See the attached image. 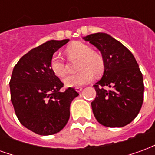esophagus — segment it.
I'll list each match as a JSON object with an SVG mask.
<instances>
[{
	"instance_id": "esophagus-1",
	"label": "esophagus",
	"mask_w": 155,
	"mask_h": 155,
	"mask_svg": "<svg viewBox=\"0 0 155 155\" xmlns=\"http://www.w3.org/2000/svg\"><path fill=\"white\" fill-rule=\"evenodd\" d=\"M82 89H83L82 87H76L75 88V91H77V92H81L82 91Z\"/></svg>"
}]
</instances>
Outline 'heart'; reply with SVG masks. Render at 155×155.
I'll list each match as a JSON object with an SVG mask.
<instances>
[{
	"mask_svg": "<svg viewBox=\"0 0 155 155\" xmlns=\"http://www.w3.org/2000/svg\"><path fill=\"white\" fill-rule=\"evenodd\" d=\"M66 53L71 60L80 61L78 64V71L80 72L64 78L63 82L65 86L76 87L84 85L93 80L94 74L100 75L104 72V58L97 52L92 51L87 45L81 42L73 43L68 46ZM50 67L58 77H63L66 74V64L59 54H54L51 57Z\"/></svg>",
	"mask_w": 155,
	"mask_h": 155,
	"instance_id": "obj_1",
	"label": "heart"
}]
</instances>
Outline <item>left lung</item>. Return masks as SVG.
I'll use <instances>...</instances> for the list:
<instances>
[{"mask_svg":"<svg viewBox=\"0 0 155 155\" xmlns=\"http://www.w3.org/2000/svg\"><path fill=\"white\" fill-rule=\"evenodd\" d=\"M83 39L101 51L104 61L103 76L94 84L96 97L91 107L94 117L104 126H125L143 104L144 86L139 64L123 44L108 34L94 33Z\"/></svg>","mask_w":155,"mask_h":155,"instance_id":"8db88e82","label":"left lung"}]
</instances>
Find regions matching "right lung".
Returning <instances> with one entry per match:
<instances>
[{
	"instance_id": "obj_1",
	"label": "right lung",
	"mask_w": 155,
	"mask_h": 155,
	"mask_svg": "<svg viewBox=\"0 0 155 155\" xmlns=\"http://www.w3.org/2000/svg\"><path fill=\"white\" fill-rule=\"evenodd\" d=\"M70 40L49 41L32 49L15 64L10 81L11 101L23 126L40 135L60 132L70 119L71 103L79 94L50 67L51 57Z\"/></svg>"
}]
</instances>
